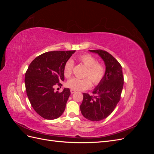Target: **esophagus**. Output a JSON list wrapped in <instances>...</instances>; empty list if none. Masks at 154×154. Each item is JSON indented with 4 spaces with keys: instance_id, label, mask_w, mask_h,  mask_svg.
Returning a JSON list of instances; mask_svg holds the SVG:
<instances>
[{
    "instance_id": "34e87169",
    "label": "esophagus",
    "mask_w": 154,
    "mask_h": 154,
    "mask_svg": "<svg viewBox=\"0 0 154 154\" xmlns=\"http://www.w3.org/2000/svg\"><path fill=\"white\" fill-rule=\"evenodd\" d=\"M74 92H76V91H74L73 89H71V94H73V93H74Z\"/></svg>"
}]
</instances>
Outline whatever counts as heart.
<instances>
[{
    "instance_id": "b5f03b06",
    "label": "heart",
    "mask_w": 154,
    "mask_h": 154,
    "mask_svg": "<svg viewBox=\"0 0 154 154\" xmlns=\"http://www.w3.org/2000/svg\"><path fill=\"white\" fill-rule=\"evenodd\" d=\"M78 61L83 63L87 69L84 78H73L67 82V86L75 91H84L94 85H98L103 79L105 74V68L103 64L97 62L95 57L90 54H83L79 56ZM73 62L68 60L63 67V74L66 78H69L72 72Z\"/></svg>"
}]
</instances>
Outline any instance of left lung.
<instances>
[{
	"mask_svg": "<svg viewBox=\"0 0 154 154\" xmlns=\"http://www.w3.org/2000/svg\"><path fill=\"white\" fill-rule=\"evenodd\" d=\"M89 51L98 54L103 59L106 67L105 74L92 92L95 96L83 93L80 110L86 119L98 122L108 117L119 101L124 78L122 66L110 54L100 49Z\"/></svg>",
	"mask_w": 154,
	"mask_h": 154,
	"instance_id": "left-lung-1",
	"label": "left lung"
}]
</instances>
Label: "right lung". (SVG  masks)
Here are the masks:
<instances>
[{"label":"right lung","instance_id":"right-lung-1","mask_svg":"<svg viewBox=\"0 0 154 154\" xmlns=\"http://www.w3.org/2000/svg\"><path fill=\"white\" fill-rule=\"evenodd\" d=\"M76 51H55L35 58L25 74L27 96L36 112L46 119L59 118L66 109L69 88L54 92V86L64 80L65 64Z\"/></svg>","mask_w":154,"mask_h":154}]
</instances>
